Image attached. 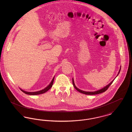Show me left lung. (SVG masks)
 <instances>
[{
  "mask_svg": "<svg viewBox=\"0 0 132 132\" xmlns=\"http://www.w3.org/2000/svg\"><path fill=\"white\" fill-rule=\"evenodd\" d=\"M120 70H121V67H120L119 71V72H118V74L117 76L119 75L120 72ZM116 77H117V76H116ZM114 80H113V81H112V82H111L110 84H108L107 86H106V87H105L102 88V89H101L99 90L95 91V92H85V91L82 90H81V89H79L78 88H77L76 87V86L75 85V84H74V80H73H73H72V82H73V86H74V88H75L76 89H77L79 92H80V93H82V94H87V95H94V94H100L102 93H103V92H105L106 90L108 88L110 87V86L112 84V83L113 82V81H114Z\"/></svg>",
  "mask_w": 132,
  "mask_h": 132,
  "instance_id": "8db88e82",
  "label": "left lung"
}]
</instances>
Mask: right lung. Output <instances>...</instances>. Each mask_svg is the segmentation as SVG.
Listing matches in <instances>:
<instances>
[{"instance_id":"1","label":"right lung","mask_w":132,"mask_h":132,"mask_svg":"<svg viewBox=\"0 0 132 132\" xmlns=\"http://www.w3.org/2000/svg\"><path fill=\"white\" fill-rule=\"evenodd\" d=\"M54 77H53V79L52 80L50 84V85L46 88H44V89H42L41 90H39V91H38V92H26L24 91L23 90H22V89L20 88L21 90L24 93H25L26 94H29V95H38V94H44L45 93V92H46L47 91H48L50 88L52 87V85H53V81H54Z\"/></svg>"}]
</instances>
